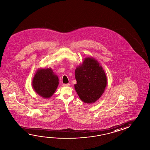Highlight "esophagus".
<instances>
[{"label": "esophagus", "instance_id": "34e87169", "mask_svg": "<svg viewBox=\"0 0 150 150\" xmlns=\"http://www.w3.org/2000/svg\"><path fill=\"white\" fill-rule=\"evenodd\" d=\"M63 86L64 87H69V83H64L63 84Z\"/></svg>", "mask_w": 150, "mask_h": 150}]
</instances>
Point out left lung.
Masks as SVG:
<instances>
[{
	"instance_id": "1",
	"label": "left lung",
	"mask_w": 150,
	"mask_h": 150,
	"mask_svg": "<svg viewBox=\"0 0 150 150\" xmlns=\"http://www.w3.org/2000/svg\"><path fill=\"white\" fill-rule=\"evenodd\" d=\"M77 83L75 89L79 97L87 103H95L104 93L107 79L105 72L97 59L85 58L75 69Z\"/></svg>"
}]
</instances>
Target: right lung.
I'll return each instance as SVG.
<instances>
[{
	"label": "right lung",
	"mask_w": 150,
	"mask_h": 150,
	"mask_svg": "<svg viewBox=\"0 0 150 150\" xmlns=\"http://www.w3.org/2000/svg\"><path fill=\"white\" fill-rule=\"evenodd\" d=\"M59 83L58 76L51 68H40L37 70L33 77L32 86L38 95L44 99H47L54 94Z\"/></svg>",
	"instance_id": "obj_1"
}]
</instances>
